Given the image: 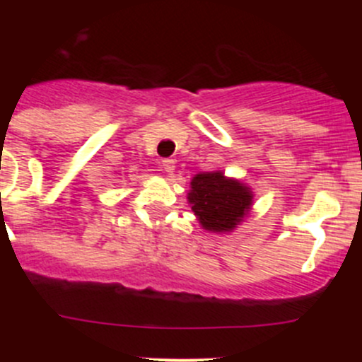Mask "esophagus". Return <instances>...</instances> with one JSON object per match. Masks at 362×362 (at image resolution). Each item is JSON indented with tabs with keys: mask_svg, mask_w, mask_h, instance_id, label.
Returning <instances> with one entry per match:
<instances>
[{
	"mask_svg": "<svg viewBox=\"0 0 362 362\" xmlns=\"http://www.w3.org/2000/svg\"><path fill=\"white\" fill-rule=\"evenodd\" d=\"M160 166H163V170L166 171V173H173V170H175V160H173V159H163V163H160Z\"/></svg>",
	"mask_w": 362,
	"mask_h": 362,
	"instance_id": "esophagus-1",
	"label": "esophagus"
}]
</instances>
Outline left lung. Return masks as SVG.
Wrapping results in <instances>:
<instances>
[{
	"mask_svg": "<svg viewBox=\"0 0 362 362\" xmlns=\"http://www.w3.org/2000/svg\"><path fill=\"white\" fill-rule=\"evenodd\" d=\"M187 202L204 231L228 235L252 211L254 192L222 170L204 171L192 177Z\"/></svg>",
	"mask_w": 362,
	"mask_h": 362,
	"instance_id": "obj_1",
	"label": "left lung"
}]
</instances>
